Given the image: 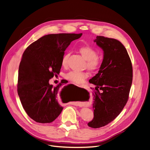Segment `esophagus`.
<instances>
[{
	"label": "esophagus",
	"instance_id": "esophagus-1",
	"mask_svg": "<svg viewBox=\"0 0 150 150\" xmlns=\"http://www.w3.org/2000/svg\"><path fill=\"white\" fill-rule=\"evenodd\" d=\"M80 86V87H82V88H85V85H81V86ZM72 105H76V104H75V103H72Z\"/></svg>",
	"mask_w": 150,
	"mask_h": 150
}]
</instances>
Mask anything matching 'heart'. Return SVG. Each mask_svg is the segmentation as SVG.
Listing matches in <instances>:
<instances>
[{
  "label": "heart",
  "mask_w": 150,
  "mask_h": 150,
  "mask_svg": "<svg viewBox=\"0 0 150 150\" xmlns=\"http://www.w3.org/2000/svg\"><path fill=\"white\" fill-rule=\"evenodd\" d=\"M81 55L86 61L88 68L91 71H94L99 69L102 64V59L100 57L97 56L98 52L91 47L85 46L79 49ZM69 53L64 55L62 59V65L65 67L67 64V59ZM88 76L86 72H78L75 71H70L65 74V78L67 80L74 82L81 83L85 78Z\"/></svg>",
  "instance_id": "obj_1"
}]
</instances>
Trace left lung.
<instances>
[{
  "mask_svg": "<svg viewBox=\"0 0 150 150\" xmlns=\"http://www.w3.org/2000/svg\"><path fill=\"white\" fill-rule=\"evenodd\" d=\"M94 42L103 50V59L98 73L89 81L96 86V91L93 94L94 118L88 125L98 128L112 122L124 108L133 81V67L120 41L99 36Z\"/></svg>",
  "mask_w": 150,
  "mask_h": 150,
  "instance_id": "left-lung-1",
  "label": "left lung"
}]
</instances>
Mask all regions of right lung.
I'll list each match as a JSON object with an SVG mask.
<instances>
[{"mask_svg": "<svg viewBox=\"0 0 150 150\" xmlns=\"http://www.w3.org/2000/svg\"><path fill=\"white\" fill-rule=\"evenodd\" d=\"M82 35L48 34L24 51L19 67L17 93L25 112L36 122L51 123L62 111L57 98L64 88H60L61 83L54 87L49 81L59 74L67 48Z\"/></svg>", "mask_w": 150, "mask_h": 150, "instance_id": "add662e5", "label": "right lung"}]
</instances>
